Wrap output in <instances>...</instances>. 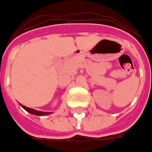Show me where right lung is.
Returning <instances> with one entry per match:
<instances>
[{
  "label": "right lung",
  "mask_w": 152,
  "mask_h": 152,
  "mask_svg": "<svg viewBox=\"0 0 152 152\" xmlns=\"http://www.w3.org/2000/svg\"><path fill=\"white\" fill-rule=\"evenodd\" d=\"M20 106H21L23 109H25L26 111L32 114V115H49V114H51L52 112H46V111H37L35 109H32V108H29V107H26V106H23V105H20Z\"/></svg>",
  "instance_id": "obj_1"
}]
</instances>
